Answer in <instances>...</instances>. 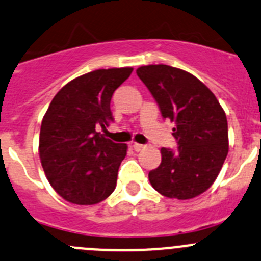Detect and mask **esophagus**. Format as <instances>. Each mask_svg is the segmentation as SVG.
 <instances>
[{"label": "esophagus", "instance_id": "obj_1", "mask_svg": "<svg viewBox=\"0 0 261 261\" xmlns=\"http://www.w3.org/2000/svg\"><path fill=\"white\" fill-rule=\"evenodd\" d=\"M132 147H133V150H135V151H137V152H138V151H141V150H143V148H145L146 147V146L145 145H141V143H133V145H132Z\"/></svg>", "mask_w": 261, "mask_h": 261}]
</instances>
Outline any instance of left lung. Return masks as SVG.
<instances>
[{
	"instance_id": "1",
	"label": "left lung",
	"mask_w": 261,
	"mask_h": 261,
	"mask_svg": "<svg viewBox=\"0 0 261 261\" xmlns=\"http://www.w3.org/2000/svg\"><path fill=\"white\" fill-rule=\"evenodd\" d=\"M160 108L175 123L178 147L161 148V163L148 173L151 186L165 197L188 200L214 183L228 153V123L212 91L195 75L169 65L137 69Z\"/></svg>"
}]
</instances>
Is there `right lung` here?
Wrapping results in <instances>:
<instances>
[{"label": "right lung", "instance_id": "obj_1", "mask_svg": "<svg viewBox=\"0 0 261 261\" xmlns=\"http://www.w3.org/2000/svg\"><path fill=\"white\" fill-rule=\"evenodd\" d=\"M132 68L98 69L69 82L43 116L39 158L49 185L71 203L95 205L114 192L125 143L97 132L114 120L110 101Z\"/></svg>", "mask_w": 261, "mask_h": 261}]
</instances>
